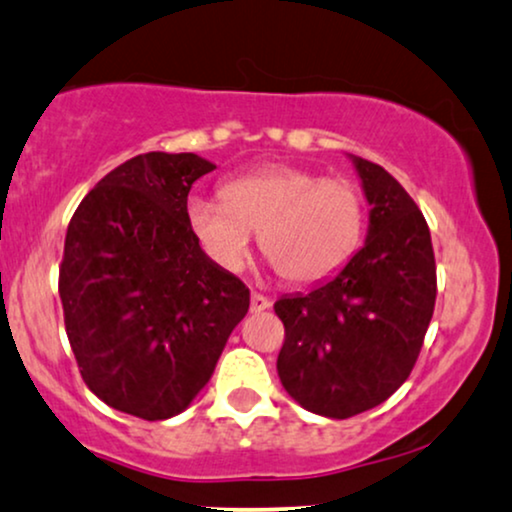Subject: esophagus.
Listing matches in <instances>:
<instances>
[{
	"label": "esophagus",
	"instance_id": "34e87169",
	"mask_svg": "<svg viewBox=\"0 0 512 512\" xmlns=\"http://www.w3.org/2000/svg\"><path fill=\"white\" fill-rule=\"evenodd\" d=\"M269 307H271L269 297H264L260 293H252V297H250V312L260 314V312H264V309H269Z\"/></svg>",
	"mask_w": 512,
	"mask_h": 512
}]
</instances>
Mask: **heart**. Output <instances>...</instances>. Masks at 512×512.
Returning a JSON list of instances; mask_svg holds the SVG:
<instances>
[{
    "mask_svg": "<svg viewBox=\"0 0 512 512\" xmlns=\"http://www.w3.org/2000/svg\"><path fill=\"white\" fill-rule=\"evenodd\" d=\"M186 222L226 271L248 260L252 234L278 274L312 286L338 274L364 238V196L354 181L295 165H269L222 186V200L191 198Z\"/></svg>",
    "mask_w": 512,
    "mask_h": 512,
    "instance_id": "1",
    "label": "heart"
}]
</instances>
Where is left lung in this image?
I'll return each mask as SVG.
<instances>
[{
	"mask_svg": "<svg viewBox=\"0 0 512 512\" xmlns=\"http://www.w3.org/2000/svg\"><path fill=\"white\" fill-rule=\"evenodd\" d=\"M368 210L366 243L309 293L283 295L278 378L302 409L352 418L404 385L437 297L435 252L423 212L390 172L349 155Z\"/></svg>",
	"mask_w": 512,
	"mask_h": 512,
	"instance_id": "1",
	"label": "left lung"
}]
</instances>
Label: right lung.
Segmentation results:
<instances>
[{
  "mask_svg": "<svg viewBox=\"0 0 512 512\" xmlns=\"http://www.w3.org/2000/svg\"><path fill=\"white\" fill-rule=\"evenodd\" d=\"M196 153L151 151L108 172L68 224L58 295L80 373L144 420L186 411L208 385L250 290L205 255L186 222Z\"/></svg>",
  "mask_w": 512,
  "mask_h": 512,
  "instance_id": "1",
  "label": "right lung"
}]
</instances>
